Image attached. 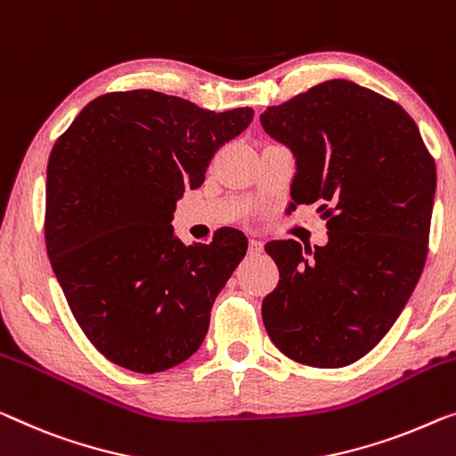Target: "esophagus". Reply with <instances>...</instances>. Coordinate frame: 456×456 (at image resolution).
I'll use <instances>...</instances> for the list:
<instances>
[{"label":"esophagus","mask_w":456,"mask_h":456,"mask_svg":"<svg viewBox=\"0 0 456 456\" xmlns=\"http://www.w3.org/2000/svg\"><path fill=\"white\" fill-rule=\"evenodd\" d=\"M262 251H264V243L260 241V240H257V237H251V240H249V254H262Z\"/></svg>","instance_id":"1"}]
</instances>
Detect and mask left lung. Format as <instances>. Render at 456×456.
Returning a JSON list of instances; mask_svg holds the SVG:
<instances>
[{
  "mask_svg": "<svg viewBox=\"0 0 456 456\" xmlns=\"http://www.w3.org/2000/svg\"><path fill=\"white\" fill-rule=\"evenodd\" d=\"M260 122L295 158L290 208L314 205L330 241H270L281 281L262 319L282 354L339 369L375 348L422 276L436 166L397 102L348 79H330Z\"/></svg>",
  "mask_w": 456,
  "mask_h": 456,
  "instance_id": "obj_1",
  "label": "left lung"
}]
</instances>
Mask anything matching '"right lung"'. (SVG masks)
I'll use <instances>...</instances> for the list:
<instances>
[{
  "mask_svg": "<svg viewBox=\"0 0 456 456\" xmlns=\"http://www.w3.org/2000/svg\"><path fill=\"white\" fill-rule=\"evenodd\" d=\"M254 118L161 92L92 100L46 167V251L87 339L114 364L161 372L200 348L210 309L248 251L241 231L175 237V202Z\"/></svg>",
  "mask_w": 456,
  "mask_h": 456,
  "instance_id": "obj_1",
  "label": "right lung"
}]
</instances>
